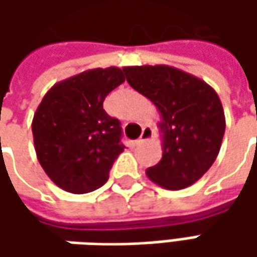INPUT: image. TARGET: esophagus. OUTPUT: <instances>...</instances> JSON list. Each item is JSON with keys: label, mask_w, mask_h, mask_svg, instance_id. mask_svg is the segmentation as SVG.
<instances>
[{"label": "esophagus", "mask_w": 257, "mask_h": 257, "mask_svg": "<svg viewBox=\"0 0 257 257\" xmlns=\"http://www.w3.org/2000/svg\"><path fill=\"white\" fill-rule=\"evenodd\" d=\"M153 128L150 127V125H147V127H143V132L140 134V137L136 140V144H140V143H144V142H147V140H150L152 137H153Z\"/></svg>", "instance_id": "esophagus-1"}]
</instances>
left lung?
I'll use <instances>...</instances> for the list:
<instances>
[{
  "label": "left lung",
  "mask_w": 257,
  "mask_h": 257,
  "mask_svg": "<svg viewBox=\"0 0 257 257\" xmlns=\"http://www.w3.org/2000/svg\"><path fill=\"white\" fill-rule=\"evenodd\" d=\"M127 83L157 107L163 157L147 177L167 190L192 186L214 163L226 130L223 105L202 78L172 65L124 67Z\"/></svg>",
  "instance_id": "left-lung-1"
}]
</instances>
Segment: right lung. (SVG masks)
I'll return each instance as SVG.
<instances>
[{"mask_svg":"<svg viewBox=\"0 0 257 257\" xmlns=\"http://www.w3.org/2000/svg\"><path fill=\"white\" fill-rule=\"evenodd\" d=\"M121 68H91L55 83L33 118L37 159L63 190L84 194L101 187L124 146L120 121L103 108L104 98L124 83Z\"/></svg>","mask_w":257,"mask_h":257,"instance_id":"add662e5","label":"right lung"}]
</instances>
